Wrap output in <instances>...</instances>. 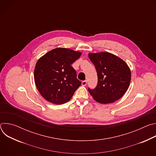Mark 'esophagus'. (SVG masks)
I'll return each mask as SVG.
<instances>
[{
    "label": "esophagus",
    "instance_id": "1",
    "mask_svg": "<svg viewBox=\"0 0 156 156\" xmlns=\"http://www.w3.org/2000/svg\"><path fill=\"white\" fill-rule=\"evenodd\" d=\"M81 84H82V85H83V86H86V84H87V81H86V80L83 81H82V83H81Z\"/></svg>",
    "mask_w": 156,
    "mask_h": 156
}]
</instances>
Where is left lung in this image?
Instances as JSON below:
<instances>
[{"instance_id":"8db88e82","label":"left lung","mask_w":156,"mask_h":156,"mask_svg":"<svg viewBox=\"0 0 156 156\" xmlns=\"http://www.w3.org/2000/svg\"><path fill=\"white\" fill-rule=\"evenodd\" d=\"M98 74V84L88 91L93 99L101 104L112 103L121 98L127 91L131 81L128 65L119 57L109 52L88 54Z\"/></svg>"}]
</instances>
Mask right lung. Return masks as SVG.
I'll return each mask as SVG.
<instances>
[{
    "mask_svg": "<svg viewBox=\"0 0 156 156\" xmlns=\"http://www.w3.org/2000/svg\"><path fill=\"white\" fill-rule=\"evenodd\" d=\"M81 53L66 48H56L37 62L34 81L37 90L46 101L55 104L69 101L81 84L71 65Z\"/></svg>",
    "mask_w": 156,
    "mask_h": 156,
    "instance_id": "obj_1",
    "label": "right lung"
}]
</instances>
